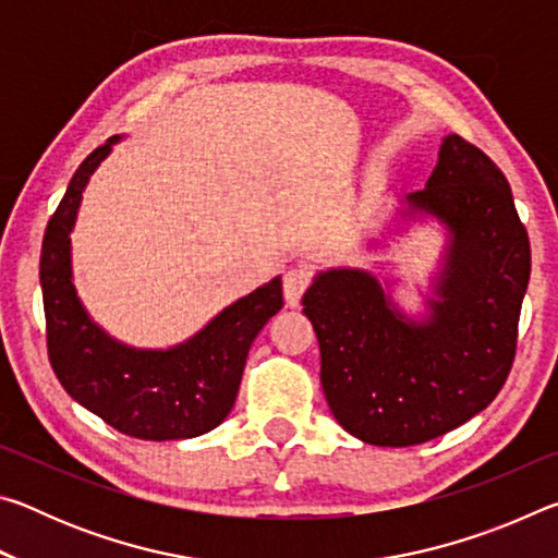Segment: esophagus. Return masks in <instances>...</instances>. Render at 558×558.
I'll return each instance as SVG.
<instances>
[{"instance_id":"obj_1","label":"esophagus","mask_w":558,"mask_h":558,"mask_svg":"<svg viewBox=\"0 0 558 558\" xmlns=\"http://www.w3.org/2000/svg\"><path fill=\"white\" fill-rule=\"evenodd\" d=\"M310 286V270L305 266H290L282 270V295L290 307L300 305L302 292Z\"/></svg>"}]
</instances>
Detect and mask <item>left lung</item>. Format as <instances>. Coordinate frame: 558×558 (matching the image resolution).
Masks as SVG:
<instances>
[{"label": "left lung", "instance_id": "left-lung-1", "mask_svg": "<svg viewBox=\"0 0 558 558\" xmlns=\"http://www.w3.org/2000/svg\"><path fill=\"white\" fill-rule=\"evenodd\" d=\"M428 221L446 243L423 313H405L391 295L396 280L366 268L319 270L302 298L329 411L369 446H418L462 426L512 369L532 251L505 174L458 135L442 137L426 189L401 199L366 248H389Z\"/></svg>", "mask_w": 558, "mask_h": 558}]
</instances>
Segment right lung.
Instances as JSON below:
<instances>
[{
  "label": "right lung",
  "mask_w": 558,
  "mask_h": 558,
  "mask_svg": "<svg viewBox=\"0 0 558 558\" xmlns=\"http://www.w3.org/2000/svg\"><path fill=\"white\" fill-rule=\"evenodd\" d=\"M120 140L83 159L46 226L39 278L49 359L71 399L125 436L196 438L231 413L253 339L282 307V280L276 276L231 302L174 347H132L108 335L75 290L71 233L93 172Z\"/></svg>",
  "instance_id": "1"
}]
</instances>
